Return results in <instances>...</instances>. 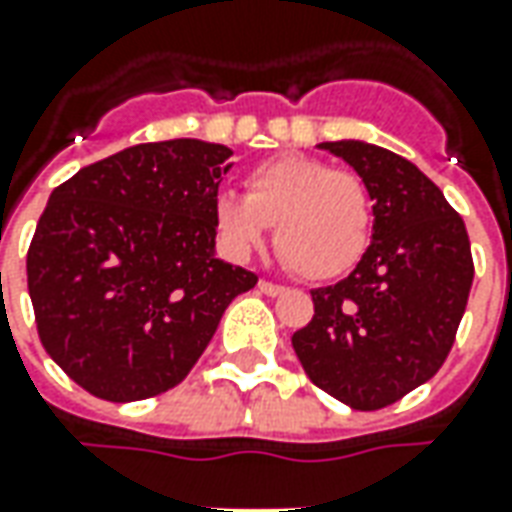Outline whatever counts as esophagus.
<instances>
[{
	"instance_id": "1",
	"label": "esophagus",
	"mask_w": 512,
	"mask_h": 512,
	"mask_svg": "<svg viewBox=\"0 0 512 512\" xmlns=\"http://www.w3.org/2000/svg\"><path fill=\"white\" fill-rule=\"evenodd\" d=\"M257 288H260V293H266V296H280V293H285L282 285H277V282H268V280L257 282Z\"/></svg>"
}]
</instances>
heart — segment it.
<instances>
[{
  "instance_id": "1",
  "label": "heart",
  "mask_w": 512,
  "mask_h": 512,
  "mask_svg": "<svg viewBox=\"0 0 512 512\" xmlns=\"http://www.w3.org/2000/svg\"><path fill=\"white\" fill-rule=\"evenodd\" d=\"M221 249L246 260L263 246L271 224L293 271L307 280L341 277L363 257L371 202L349 171L307 155H277L246 174V194L221 191L213 202Z\"/></svg>"
}]
</instances>
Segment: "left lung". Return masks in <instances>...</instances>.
Listing matches in <instances>:
<instances>
[{"label": "left lung", "mask_w": 512, "mask_h": 512, "mask_svg": "<svg viewBox=\"0 0 512 512\" xmlns=\"http://www.w3.org/2000/svg\"><path fill=\"white\" fill-rule=\"evenodd\" d=\"M374 202L371 244L346 280L316 288L313 321L293 352L321 391L352 410H380L435 377L474 280L463 219L441 188L391 149L324 141Z\"/></svg>", "instance_id": "1"}]
</instances>
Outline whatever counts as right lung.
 <instances>
[{
  "label": "right lung",
  "instance_id": "add662e5",
  "mask_svg": "<svg viewBox=\"0 0 512 512\" xmlns=\"http://www.w3.org/2000/svg\"><path fill=\"white\" fill-rule=\"evenodd\" d=\"M232 149L174 138L121 149L52 191L27 255L49 357L107 402L180 385L257 277L216 255Z\"/></svg>",
  "mask_w": 512,
  "mask_h": 512
}]
</instances>
